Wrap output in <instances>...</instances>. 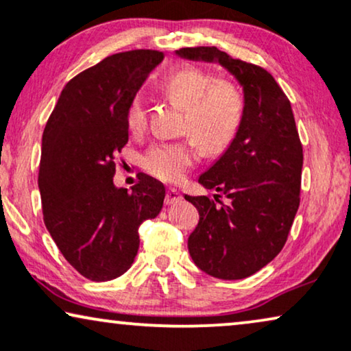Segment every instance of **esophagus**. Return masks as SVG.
<instances>
[{"instance_id": "1", "label": "esophagus", "mask_w": 351, "mask_h": 351, "mask_svg": "<svg viewBox=\"0 0 351 351\" xmlns=\"http://www.w3.org/2000/svg\"><path fill=\"white\" fill-rule=\"evenodd\" d=\"M180 201H182V195L179 193V191H177L176 189H169V190H167L166 199H165V203H166L167 206L177 204V203H180Z\"/></svg>"}]
</instances>
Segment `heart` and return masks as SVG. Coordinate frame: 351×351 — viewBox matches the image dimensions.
<instances>
[{
  "instance_id": "obj_1",
  "label": "heart",
  "mask_w": 351,
  "mask_h": 351,
  "mask_svg": "<svg viewBox=\"0 0 351 351\" xmlns=\"http://www.w3.org/2000/svg\"><path fill=\"white\" fill-rule=\"evenodd\" d=\"M167 97L184 107L182 131L191 137L156 142L143 153L142 167L165 182L180 180L198 160V143L206 153L223 152L237 136L243 119L244 100L239 89L227 80H215L198 66H184L167 75L161 84ZM147 105L141 94L126 110V126L137 134L145 128Z\"/></svg>"
}]
</instances>
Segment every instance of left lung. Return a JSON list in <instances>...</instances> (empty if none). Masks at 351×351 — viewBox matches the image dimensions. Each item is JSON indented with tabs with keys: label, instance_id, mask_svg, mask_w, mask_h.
Wrapping results in <instances>:
<instances>
[{
	"label": "left lung",
	"instance_id": "obj_1",
	"mask_svg": "<svg viewBox=\"0 0 351 351\" xmlns=\"http://www.w3.org/2000/svg\"><path fill=\"white\" fill-rule=\"evenodd\" d=\"M177 56L219 62L243 86L238 132L198 182L220 195L189 196L198 227L189 238L196 267L220 280H243L271 262L286 244L300 204L304 152L291 102L262 66L233 59L217 47H182ZM219 204L217 205V203Z\"/></svg>",
	"mask_w": 351,
	"mask_h": 351
}]
</instances>
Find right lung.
<instances>
[{
	"mask_svg": "<svg viewBox=\"0 0 351 351\" xmlns=\"http://www.w3.org/2000/svg\"><path fill=\"white\" fill-rule=\"evenodd\" d=\"M162 59L160 51H126L81 71L62 89L43 132L38 186L46 228L90 281L131 268L138 227L162 208L165 185L150 176H138L132 191L113 184L114 155L129 138L128 105Z\"/></svg>",
	"mask_w": 351,
	"mask_h": 351,
	"instance_id": "right-lung-1",
	"label": "right lung"
}]
</instances>
